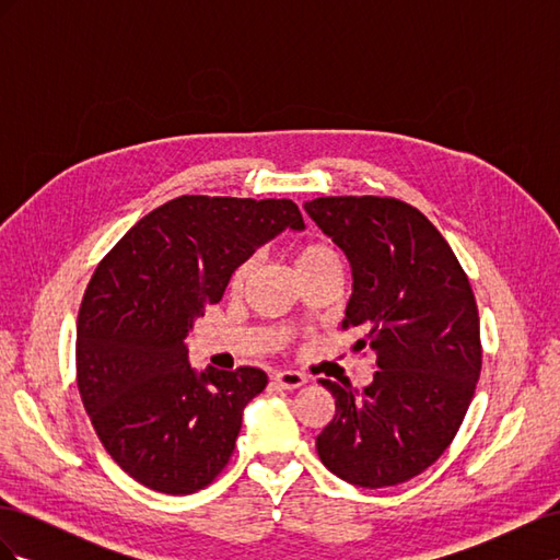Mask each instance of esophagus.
Returning <instances> with one entry per match:
<instances>
[{
  "mask_svg": "<svg viewBox=\"0 0 560 560\" xmlns=\"http://www.w3.org/2000/svg\"><path fill=\"white\" fill-rule=\"evenodd\" d=\"M276 385L282 387V389H296L301 387L303 383H306V374H299V371H278V374L273 376Z\"/></svg>",
  "mask_w": 560,
  "mask_h": 560,
  "instance_id": "1",
  "label": "esophagus"
}]
</instances>
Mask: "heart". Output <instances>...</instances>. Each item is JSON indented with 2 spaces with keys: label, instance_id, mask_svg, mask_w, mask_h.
<instances>
[{
  "label": "heart",
  "instance_id": "b5f03b06",
  "mask_svg": "<svg viewBox=\"0 0 560 560\" xmlns=\"http://www.w3.org/2000/svg\"><path fill=\"white\" fill-rule=\"evenodd\" d=\"M294 264L299 273H306V270L319 268V266H327V264H341L338 261V254L327 245V243H319V241H308V243H301L294 252ZM252 261H245L238 270H235L233 276V287H241L249 273Z\"/></svg>",
  "mask_w": 560,
  "mask_h": 560
}]
</instances>
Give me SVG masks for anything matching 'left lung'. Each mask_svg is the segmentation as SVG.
Listing matches in <instances>:
<instances>
[{
    "label": "left lung",
    "instance_id": "1",
    "mask_svg": "<svg viewBox=\"0 0 560 560\" xmlns=\"http://www.w3.org/2000/svg\"><path fill=\"white\" fill-rule=\"evenodd\" d=\"M303 208L350 261L343 329H360L354 346L376 352L362 393L319 378L336 413L317 434V455L352 486L404 483L463 425L481 374L477 301L444 235L409 202L327 196Z\"/></svg>",
    "mask_w": 560,
    "mask_h": 560
}]
</instances>
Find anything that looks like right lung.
I'll use <instances>...</instances> for the list:
<instances>
[{"mask_svg": "<svg viewBox=\"0 0 560 560\" xmlns=\"http://www.w3.org/2000/svg\"><path fill=\"white\" fill-rule=\"evenodd\" d=\"M284 229L287 198L179 196L97 264L77 319V385L114 463L159 493L189 495L229 463L261 369H191L186 336L231 276Z\"/></svg>", "mask_w": 560, "mask_h": 560, "instance_id": "right-lung-1", "label": "right lung"}]
</instances>
